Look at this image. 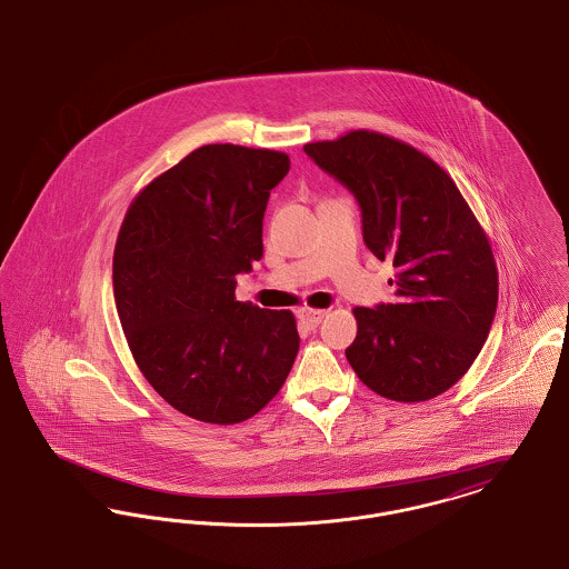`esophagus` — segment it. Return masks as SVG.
<instances>
[{"mask_svg": "<svg viewBox=\"0 0 569 569\" xmlns=\"http://www.w3.org/2000/svg\"><path fill=\"white\" fill-rule=\"evenodd\" d=\"M299 321L308 328H317L321 319L326 317V310H315V308H301L298 312Z\"/></svg>", "mask_w": 569, "mask_h": 569, "instance_id": "34e87169", "label": "esophagus"}]
</instances>
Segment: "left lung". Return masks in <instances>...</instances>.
Here are the masks:
<instances>
[{"instance_id":"left-lung-1","label":"left lung","mask_w":569,"mask_h":569,"mask_svg":"<svg viewBox=\"0 0 569 569\" xmlns=\"http://www.w3.org/2000/svg\"><path fill=\"white\" fill-rule=\"evenodd\" d=\"M303 151L358 199L368 250L396 268L393 303L353 310L351 368L398 402L448 391L497 312L499 276L478 218L435 160L381 132L353 130Z\"/></svg>"}]
</instances>
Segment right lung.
<instances>
[{
    "mask_svg": "<svg viewBox=\"0 0 569 569\" xmlns=\"http://www.w3.org/2000/svg\"><path fill=\"white\" fill-rule=\"evenodd\" d=\"M282 151L203 146L130 203L113 252V296L132 358L173 409L208 423L259 413L299 349L291 310L236 299V276L263 257Z\"/></svg>",
    "mask_w": 569,
    "mask_h": 569,
    "instance_id": "add662e5",
    "label": "right lung"
}]
</instances>
